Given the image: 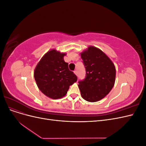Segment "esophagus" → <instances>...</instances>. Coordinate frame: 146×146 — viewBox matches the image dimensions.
<instances>
[{"label":"esophagus","instance_id":"1","mask_svg":"<svg viewBox=\"0 0 146 146\" xmlns=\"http://www.w3.org/2000/svg\"><path fill=\"white\" fill-rule=\"evenodd\" d=\"M74 74H76V76H77V70H74Z\"/></svg>","mask_w":146,"mask_h":146}]
</instances>
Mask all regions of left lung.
I'll return each instance as SVG.
<instances>
[{
	"label": "left lung",
	"mask_w": 146,
	"mask_h": 146,
	"mask_svg": "<svg viewBox=\"0 0 146 146\" xmlns=\"http://www.w3.org/2000/svg\"><path fill=\"white\" fill-rule=\"evenodd\" d=\"M86 69L85 80L78 82L83 99L95 102L111 91L116 80L115 66L100 48L90 46L80 53Z\"/></svg>",
	"instance_id": "1"
}]
</instances>
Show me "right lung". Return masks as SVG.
<instances>
[{"label":"right lung","mask_w":146,"mask_h":146,"mask_svg":"<svg viewBox=\"0 0 146 146\" xmlns=\"http://www.w3.org/2000/svg\"><path fill=\"white\" fill-rule=\"evenodd\" d=\"M66 53L55 48L44 55L34 70L36 85L42 93L52 99L66 96L70 85L76 82L77 77L68 68L64 60Z\"/></svg>","instance_id":"add662e5"}]
</instances>
